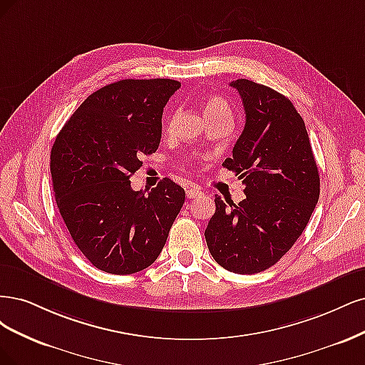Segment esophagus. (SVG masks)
<instances>
[{"label": "esophagus", "mask_w": 365, "mask_h": 365, "mask_svg": "<svg viewBox=\"0 0 365 365\" xmlns=\"http://www.w3.org/2000/svg\"><path fill=\"white\" fill-rule=\"evenodd\" d=\"M186 195L190 198H197L200 195H203V191L197 186H191V187H187V190H186Z\"/></svg>", "instance_id": "obj_1"}]
</instances>
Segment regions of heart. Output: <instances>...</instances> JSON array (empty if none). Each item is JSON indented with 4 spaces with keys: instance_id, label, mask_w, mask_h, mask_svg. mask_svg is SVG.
Segmentation results:
<instances>
[{
    "instance_id": "obj_1",
    "label": "heart",
    "mask_w": 365,
    "mask_h": 365,
    "mask_svg": "<svg viewBox=\"0 0 365 365\" xmlns=\"http://www.w3.org/2000/svg\"><path fill=\"white\" fill-rule=\"evenodd\" d=\"M221 113H230V108L225 98L218 96H210L206 98L205 103V116L221 115Z\"/></svg>"
}]
</instances>
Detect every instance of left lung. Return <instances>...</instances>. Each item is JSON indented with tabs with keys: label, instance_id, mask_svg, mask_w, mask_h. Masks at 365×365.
Here are the masks:
<instances>
[{
	"label": "left lung",
	"instance_id": "obj_1",
	"mask_svg": "<svg viewBox=\"0 0 365 365\" xmlns=\"http://www.w3.org/2000/svg\"><path fill=\"white\" fill-rule=\"evenodd\" d=\"M245 125L222 167L237 173L245 198L215 195L205 230L207 249L229 272L255 274L274 265L307 227L320 197V175L307 127L274 89L238 78Z\"/></svg>",
	"mask_w": 365,
	"mask_h": 365
}]
</instances>
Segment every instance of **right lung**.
Masks as SVG:
<instances>
[{
	"mask_svg": "<svg viewBox=\"0 0 365 365\" xmlns=\"http://www.w3.org/2000/svg\"><path fill=\"white\" fill-rule=\"evenodd\" d=\"M180 83L125 78L80 104L51 148V179L69 235L101 272L132 274L158 259L185 203V190L163 179L133 191L130 178L156 153L162 113Z\"/></svg>",
	"mask_w": 365,
	"mask_h": 365,
	"instance_id": "right-lung-1",
	"label": "right lung"
}]
</instances>
